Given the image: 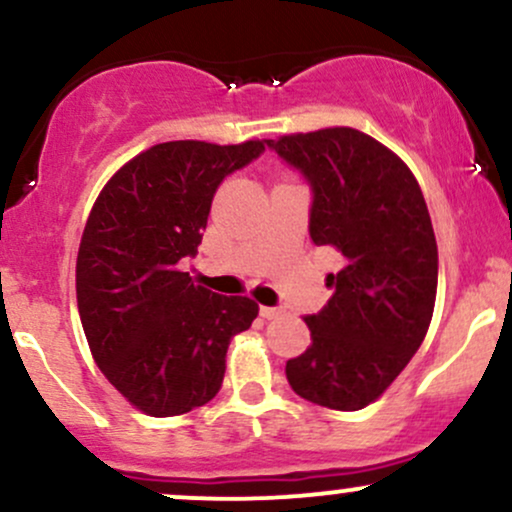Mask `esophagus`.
<instances>
[{
    "mask_svg": "<svg viewBox=\"0 0 512 512\" xmlns=\"http://www.w3.org/2000/svg\"><path fill=\"white\" fill-rule=\"evenodd\" d=\"M260 315L264 317V320H274V317L281 315V310L279 308H269V305H262Z\"/></svg>",
    "mask_w": 512,
    "mask_h": 512,
    "instance_id": "esophagus-1",
    "label": "esophagus"
}]
</instances>
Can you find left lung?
<instances>
[{
  "instance_id": "1",
  "label": "left lung",
  "mask_w": 512,
  "mask_h": 512,
  "mask_svg": "<svg viewBox=\"0 0 512 512\" xmlns=\"http://www.w3.org/2000/svg\"><path fill=\"white\" fill-rule=\"evenodd\" d=\"M267 146L313 187L310 238L342 255L332 298L305 317L310 342L286 363L296 395L327 409L368 407L424 342L438 289V245L407 163L354 127L284 134Z\"/></svg>"
}]
</instances>
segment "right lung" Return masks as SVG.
I'll return each instance as SVG.
<instances>
[{
    "mask_svg": "<svg viewBox=\"0 0 512 512\" xmlns=\"http://www.w3.org/2000/svg\"><path fill=\"white\" fill-rule=\"evenodd\" d=\"M262 139L156 144L105 182L76 257V303L93 361L149 416H178L221 390L226 351L260 305L219 296L180 262L197 252L216 187Z\"/></svg>",
    "mask_w": 512,
    "mask_h": 512,
    "instance_id": "add662e5",
    "label": "right lung"
}]
</instances>
